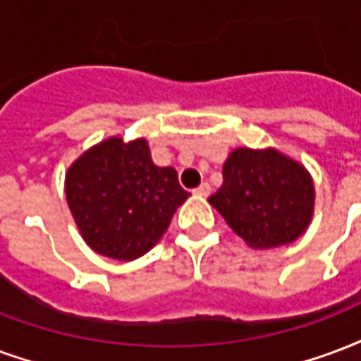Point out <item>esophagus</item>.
<instances>
[{"label":"esophagus","mask_w":361,"mask_h":361,"mask_svg":"<svg viewBox=\"0 0 361 361\" xmlns=\"http://www.w3.org/2000/svg\"><path fill=\"white\" fill-rule=\"evenodd\" d=\"M193 193L201 195V197H208V195H210V185H208V183H201L199 188L193 189Z\"/></svg>","instance_id":"obj_1"}]
</instances>
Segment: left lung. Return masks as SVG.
Segmentation results:
<instances>
[{"label":"left lung","mask_w":361,"mask_h":361,"mask_svg":"<svg viewBox=\"0 0 361 361\" xmlns=\"http://www.w3.org/2000/svg\"><path fill=\"white\" fill-rule=\"evenodd\" d=\"M221 173L224 183L208 202L250 248L283 247L308 229L316 188L298 160L276 147H237Z\"/></svg>","instance_id":"8db88e82"}]
</instances>
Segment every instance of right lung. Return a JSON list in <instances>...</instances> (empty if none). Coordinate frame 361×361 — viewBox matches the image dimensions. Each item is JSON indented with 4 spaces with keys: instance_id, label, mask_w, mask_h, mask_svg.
I'll use <instances>...</instances> for the list:
<instances>
[{
    "instance_id": "1",
    "label": "right lung",
    "mask_w": 361,
    "mask_h": 361,
    "mask_svg": "<svg viewBox=\"0 0 361 361\" xmlns=\"http://www.w3.org/2000/svg\"><path fill=\"white\" fill-rule=\"evenodd\" d=\"M65 195L82 239L97 255L132 262L160 241L189 193L172 166L151 159L145 137H106L72 162Z\"/></svg>"
}]
</instances>
